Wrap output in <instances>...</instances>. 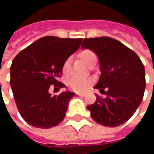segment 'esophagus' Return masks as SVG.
Wrapping results in <instances>:
<instances>
[{
	"instance_id": "34e87169",
	"label": "esophagus",
	"mask_w": 154,
	"mask_h": 154,
	"mask_svg": "<svg viewBox=\"0 0 154 154\" xmlns=\"http://www.w3.org/2000/svg\"><path fill=\"white\" fill-rule=\"evenodd\" d=\"M77 96H80V97H84L85 96V93H82V92H76Z\"/></svg>"
}]
</instances>
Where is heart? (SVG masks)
<instances>
[{"instance_id": "obj_1", "label": "heart", "mask_w": 154, "mask_h": 154, "mask_svg": "<svg viewBox=\"0 0 154 154\" xmlns=\"http://www.w3.org/2000/svg\"><path fill=\"white\" fill-rule=\"evenodd\" d=\"M78 57H80L82 61L86 65H87L88 67H90L91 64L97 63V55L95 54V53L92 52V51L88 50V49H86V50L80 52L79 54H78ZM62 70H63V73L65 74V75L68 74L69 70H70V60L69 59H67L64 62L63 64ZM69 86L73 90L81 91H84L85 89H87L88 86H89V82L87 80L72 78L69 82Z\"/></svg>"}]
</instances>
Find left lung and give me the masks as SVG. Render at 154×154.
I'll use <instances>...</instances> for the list:
<instances>
[{"instance_id": "obj_1", "label": "left lung", "mask_w": 154, "mask_h": 154, "mask_svg": "<svg viewBox=\"0 0 154 154\" xmlns=\"http://www.w3.org/2000/svg\"><path fill=\"white\" fill-rule=\"evenodd\" d=\"M83 49L96 53L100 61V74L96 89L97 100L87 106L91 118L101 125L116 127L134 114L143 98L145 70L139 56L119 41L110 37L85 38Z\"/></svg>"}]
</instances>
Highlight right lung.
<instances>
[{"label": "right lung", "mask_w": 154, "mask_h": 154, "mask_svg": "<svg viewBox=\"0 0 154 154\" xmlns=\"http://www.w3.org/2000/svg\"><path fill=\"white\" fill-rule=\"evenodd\" d=\"M82 38L45 36L19 53L11 66V87L22 118L30 125L48 129L64 119L75 93L52 96L51 85L59 90L63 64L78 49Z\"/></svg>", "instance_id": "1"}]
</instances>
